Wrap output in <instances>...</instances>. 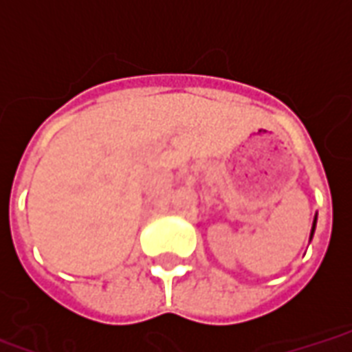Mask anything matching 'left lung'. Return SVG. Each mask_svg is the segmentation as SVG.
<instances>
[{
  "mask_svg": "<svg viewBox=\"0 0 352 352\" xmlns=\"http://www.w3.org/2000/svg\"><path fill=\"white\" fill-rule=\"evenodd\" d=\"M315 226H317V214H315V219H313V226H311V234H309V241L313 239V234H315Z\"/></svg>",
  "mask_w": 352,
  "mask_h": 352,
  "instance_id": "left-lung-1",
  "label": "left lung"
}]
</instances>
